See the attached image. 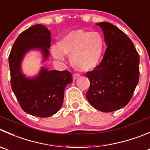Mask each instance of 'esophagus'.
Returning a JSON list of instances; mask_svg holds the SVG:
<instances>
[{"label":"esophagus","instance_id":"obj_1","mask_svg":"<svg viewBox=\"0 0 150 150\" xmlns=\"http://www.w3.org/2000/svg\"><path fill=\"white\" fill-rule=\"evenodd\" d=\"M79 76H80V75H78V74L75 73V74H73V75H72V78H73V80L75 81V80H76L77 78H79Z\"/></svg>","mask_w":150,"mask_h":150}]
</instances>
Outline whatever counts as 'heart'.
Wrapping results in <instances>:
<instances>
[{"instance_id": "1", "label": "heart", "mask_w": 150, "mask_h": 150, "mask_svg": "<svg viewBox=\"0 0 150 150\" xmlns=\"http://www.w3.org/2000/svg\"><path fill=\"white\" fill-rule=\"evenodd\" d=\"M104 37L97 31L78 29L67 33L52 49L53 57L59 60L63 55L70 56V64L74 69L88 72L100 64L105 51Z\"/></svg>"}]
</instances>
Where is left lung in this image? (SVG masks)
<instances>
[{"mask_svg": "<svg viewBox=\"0 0 150 150\" xmlns=\"http://www.w3.org/2000/svg\"><path fill=\"white\" fill-rule=\"evenodd\" d=\"M96 25L103 30L107 48L100 64L86 73V98L97 110L111 112L125 107L133 96L139 80V56L120 28L108 22Z\"/></svg>", "mask_w": 150, "mask_h": 150, "instance_id": "1", "label": "left lung"}]
</instances>
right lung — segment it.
Returning <instances> with one entry per match:
<instances>
[{
	"instance_id": "obj_1",
	"label": "right lung",
	"mask_w": 150,
	"mask_h": 150,
	"mask_svg": "<svg viewBox=\"0 0 150 150\" xmlns=\"http://www.w3.org/2000/svg\"><path fill=\"white\" fill-rule=\"evenodd\" d=\"M50 30L35 25L22 32L12 46L9 56L11 86L20 107L25 112L39 117H49L57 113L64 101L65 87L72 82L67 70H48L42 67L38 75L28 78L22 71L23 58L30 50H40L42 62L50 56Z\"/></svg>"
}]
</instances>
